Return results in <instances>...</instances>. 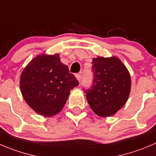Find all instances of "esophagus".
<instances>
[{"mask_svg":"<svg viewBox=\"0 0 156 156\" xmlns=\"http://www.w3.org/2000/svg\"><path fill=\"white\" fill-rule=\"evenodd\" d=\"M75 77H76V78H77V79H78V81L80 82V81H81V73L76 74V75H75Z\"/></svg>","mask_w":156,"mask_h":156,"instance_id":"34e87169","label":"esophagus"}]
</instances>
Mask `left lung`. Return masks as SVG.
<instances>
[{
  "label": "left lung",
  "mask_w": 156,
  "mask_h": 156,
  "mask_svg": "<svg viewBox=\"0 0 156 156\" xmlns=\"http://www.w3.org/2000/svg\"><path fill=\"white\" fill-rule=\"evenodd\" d=\"M92 85L85 90L90 107L96 115L108 117L127 101L131 89L129 72L116 57H98L92 61Z\"/></svg>",
  "instance_id": "left-lung-1"
}]
</instances>
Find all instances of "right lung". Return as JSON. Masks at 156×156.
<instances>
[{
    "label": "right lung",
    "mask_w": 156,
    "mask_h": 156,
    "mask_svg": "<svg viewBox=\"0 0 156 156\" xmlns=\"http://www.w3.org/2000/svg\"><path fill=\"white\" fill-rule=\"evenodd\" d=\"M78 81L60 61L59 55H40L23 70L20 88L34 111L46 117L60 112Z\"/></svg>",
    "instance_id": "1"
}]
</instances>
